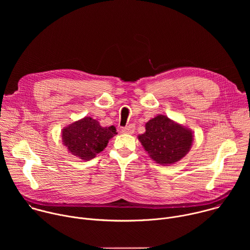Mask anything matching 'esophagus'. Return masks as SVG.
<instances>
[{
    "label": "esophagus",
    "instance_id": "obj_1",
    "mask_svg": "<svg viewBox=\"0 0 250 250\" xmlns=\"http://www.w3.org/2000/svg\"><path fill=\"white\" fill-rule=\"evenodd\" d=\"M134 129H135V125L133 124H130L125 127L122 128V132L123 133H128V134H132L134 132Z\"/></svg>",
    "mask_w": 250,
    "mask_h": 250
}]
</instances>
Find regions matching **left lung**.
<instances>
[{
    "mask_svg": "<svg viewBox=\"0 0 250 250\" xmlns=\"http://www.w3.org/2000/svg\"><path fill=\"white\" fill-rule=\"evenodd\" d=\"M146 129L138 139L150 157L159 164H173L190 150L193 140L191 131L165 116L150 120Z\"/></svg>",
    "mask_w": 250,
    "mask_h": 250,
    "instance_id": "left-lung-1",
    "label": "left lung"
}]
</instances>
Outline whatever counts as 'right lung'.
<instances>
[{
    "label": "right lung",
    "instance_id": "right-lung-1",
    "mask_svg": "<svg viewBox=\"0 0 250 250\" xmlns=\"http://www.w3.org/2000/svg\"><path fill=\"white\" fill-rule=\"evenodd\" d=\"M117 134L114 126L102 127L98 121L84 118L62 131L65 146L73 155L84 160L93 159L97 153L103 151L109 139Z\"/></svg>",
    "mask_w": 250,
    "mask_h": 250
}]
</instances>
